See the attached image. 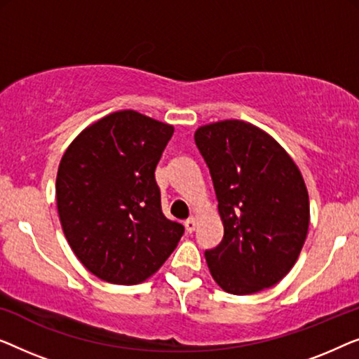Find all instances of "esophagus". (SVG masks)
<instances>
[{
	"mask_svg": "<svg viewBox=\"0 0 359 359\" xmlns=\"http://www.w3.org/2000/svg\"><path fill=\"white\" fill-rule=\"evenodd\" d=\"M195 228H196V219L194 218V216H191V218L185 221V229H187V232H189V234H191V232L195 231Z\"/></svg>",
	"mask_w": 359,
	"mask_h": 359,
	"instance_id": "obj_1",
	"label": "esophagus"
}]
</instances>
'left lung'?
<instances>
[{
	"label": "left lung",
	"mask_w": 359,
	"mask_h": 359,
	"mask_svg": "<svg viewBox=\"0 0 359 359\" xmlns=\"http://www.w3.org/2000/svg\"><path fill=\"white\" fill-rule=\"evenodd\" d=\"M210 168L224 237L205 252L213 280L254 294L285 278L309 229V195L291 156L266 131L223 120L195 131Z\"/></svg>",
	"instance_id": "1"
}]
</instances>
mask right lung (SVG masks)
Here are the masks:
<instances>
[{
	"label": "right lung",
	"mask_w": 359,
	"mask_h": 359,
	"mask_svg": "<svg viewBox=\"0 0 359 359\" xmlns=\"http://www.w3.org/2000/svg\"><path fill=\"white\" fill-rule=\"evenodd\" d=\"M174 127L135 110L90 123L57 174L60 223L78 260L97 278L138 285L177 247L184 226L161 208L154 170Z\"/></svg>",
	"instance_id": "1"
}]
</instances>
